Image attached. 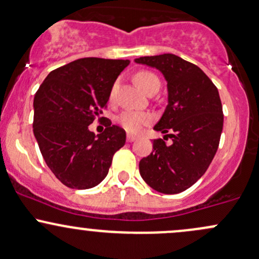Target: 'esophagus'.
<instances>
[{
    "label": "esophagus",
    "instance_id": "obj_1",
    "mask_svg": "<svg viewBox=\"0 0 259 259\" xmlns=\"http://www.w3.org/2000/svg\"><path fill=\"white\" fill-rule=\"evenodd\" d=\"M136 140H137V137H136V136H131V135L127 136V141L128 142H135Z\"/></svg>",
    "mask_w": 259,
    "mask_h": 259
}]
</instances>
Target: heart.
Listing matches in <instances>:
<instances>
[{
    "label": "heart",
    "instance_id": "obj_1",
    "mask_svg": "<svg viewBox=\"0 0 259 259\" xmlns=\"http://www.w3.org/2000/svg\"><path fill=\"white\" fill-rule=\"evenodd\" d=\"M135 81L142 90L148 94L152 90H159L160 80L155 74L151 71L142 70L135 75ZM116 86H113L111 90L110 99L115 97ZM153 121V116L148 112H140V111H124L119 115L118 123L123 127L127 132L138 133L144 126L149 124Z\"/></svg>",
    "mask_w": 259,
    "mask_h": 259
}]
</instances>
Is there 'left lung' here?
<instances>
[{
	"instance_id": "obj_1",
	"label": "left lung",
	"mask_w": 259,
	"mask_h": 259,
	"mask_svg": "<svg viewBox=\"0 0 259 259\" xmlns=\"http://www.w3.org/2000/svg\"><path fill=\"white\" fill-rule=\"evenodd\" d=\"M135 62L158 69L168 82V105L154 130L172 138L170 145L153 141L152 153L140 162L141 177L159 193H182L204 175L218 152L224 127L218 88L199 66L178 55Z\"/></svg>"
}]
</instances>
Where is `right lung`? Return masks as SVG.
<instances>
[{"label": "right lung", "instance_id": "1", "mask_svg": "<svg viewBox=\"0 0 259 259\" xmlns=\"http://www.w3.org/2000/svg\"><path fill=\"white\" fill-rule=\"evenodd\" d=\"M130 60L82 58L51 71L35 93L33 132L53 174L71 189H90L106 178L126 132L104 122L101 135L89 124L107 106L111 90ZM104 117L99 118L102 119Z\"/></svg>", "mask_w": 259, "mask_h": 259}]
</instances>
